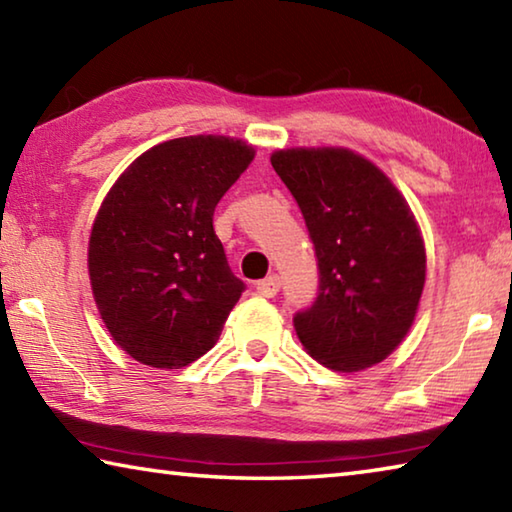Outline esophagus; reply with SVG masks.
I'll list each match as a JSON object with an SVG mask.
<instances>
[{
  "label": "esophagus",
  "instance_id": "esophagus-1",
  "mask_svg": "<svg viewBox=\"0 0 512 512\" xmlns=\"http://www.w3.org/2000/svg\"><path fill=\"white\" fill-rule=\"evenodd\" d=\"M257 293L259 296H264V298H273L277 291H280V277L277 275H268V277H264V280H259L257 282Z\"/></svg>",
  "mask_w": 512,
  "mask_h": 512
}]
</instances>
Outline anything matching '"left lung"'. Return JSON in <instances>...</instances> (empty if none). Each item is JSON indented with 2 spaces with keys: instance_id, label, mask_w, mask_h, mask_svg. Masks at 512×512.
I'll use <instances>...</instances> for the list:
<instances>
[{
  "instance_id": "1",
  "label": "left lung",
  "mask_w": 512,
  "mask_h": 512,
  "mask_svg": "<svg viewBox=\"0 0 512 512\" xmlns=\"http://www.w3.org/2000/svg\"><path fill=\"white\" fill-rule=\"evenodd\" d=\"M271 164L318 259V296L293 316L300 343L332 370L375 366L409 332L424 287L427 257L409 205L348 149H287Z\"/></svg>"
}]
</instances>
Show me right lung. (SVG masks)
Returning <instances> with one entry per match:
<instances>
[{
	"mask_svg": "<svg viewBox=\"0 0 512 512\" xmlns=\"http://www.w3.org/2000/svg\"><path fill=\"white\" fill-rule=\"evenodd\" d=\"M255 158L223 135L142 153L101 203L88 266L103 323L151 368H183L219 341L246 284L230 271L214 207Z\"/></svg>",
	"mask_w": 512,
	"mask_h": 512,
	"instance_id": "add662e5",
	"label": "right lung"
}]
</instances>
